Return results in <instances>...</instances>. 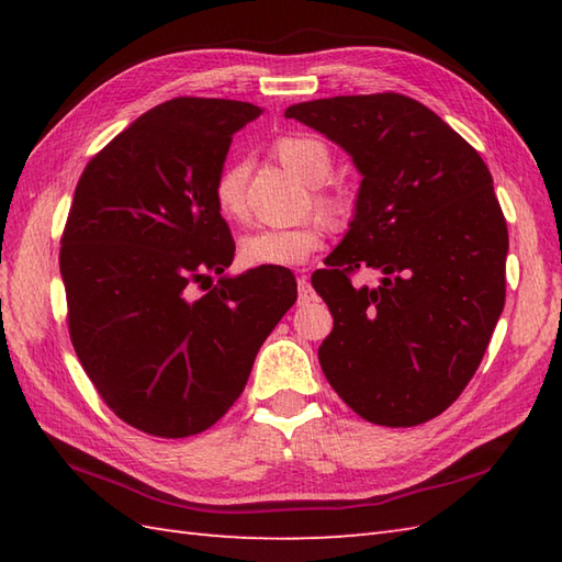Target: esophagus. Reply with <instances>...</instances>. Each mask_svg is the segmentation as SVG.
<instances>
[{
  "label": "esophagus",
  "mask_w": 562,
  "mask_h": 562,
  "mask_svg": "<svg viewBox=\"0 0 562 562\" xmlns=\"http://www.w3.org/2000/svg\"><path fill=\"white\" fill-rule=\"evenodd\" d=\"M296 292H300V304H306V302H312L314 300V288H312V282H308V278L306 274H302L300 280H296Z\"/></svg>",
  "instance_id": "obj_1"
}]
</instances>
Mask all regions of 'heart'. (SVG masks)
Returning a JSON list of instances; mask_svg holds the SVG:
<instances>
[{
  "label": "heart",
  "mask_w": 562,
  "mask_h": 562,
  "mask_svg": "<svg viewBox=\"0 0 562 562\" xmlns=\"http://www.w3.org/2000/svg\"><path fill=\"white\" fill-rule=\"evenodd\" d=\"M274 157L296 178L312 188V205L330 224H342L350 214V200L340 190L321 188L333 159L324 142L312 135H284L272 145ZM214 202L226 220H238L246 212V161L229 159L214 181ZM326 222L321 217H306L288 229L258 226L238 238V260L246 268H296L316 254L324 244Z\"/></svg>",
  "instance_id": "b5f03b06"
}]
</instances>
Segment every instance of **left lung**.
Returning <instances> with one entry per match:
<instances>
[{"label":"left lung","mask_w":562,"mask_h":562,"mask_svg":"<svg viewBox=\"0 0 562 562\" xmlns=\"http://www.w3.org/2000/svg\"><path fill=\"white\" fill-rule=\"evenodd\" d=\"M350 154L355 220L312 274L333 330L318 362L364 420L413 427L445 413L479 369L505 306L507 222L469 142L411 97L364 93L284 111ZM364 267L385 274L355 289Z\"/></svg>","instance_id":"obj_1"}]
</instances>
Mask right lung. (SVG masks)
<instances>
[{
  "label": "right lung",
  "instance_id": "1",
  "mask_svg": "<svg viewBox=\"0 0 562 562\" xmlns=\"http://www.w3.org/2000/svg\"><path fill=\"white\" fill-rule=\"evenodd\" d=\"M260 113L229 99L159 103L77 183L59 248L69 338L103 403L151 437L217 423L296 302L288 268L210 278L236 250L214 181L236 130Z\"/></svg>",
  "mask_w": 562,
  "mask_h": 562
}]
</instances>
